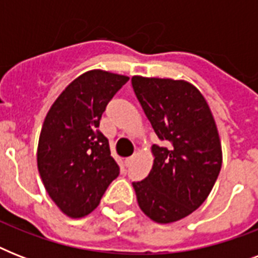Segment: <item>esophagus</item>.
I'll return each mask as SVG.
<instances>
[{
	"label": "esophagus",
	"instance_id": "esophagus-1",
	"mask_svg": "<svg viewBox=\"0 0 258 258\" xmlns=\"http://www.w3.org/2000/svg\"><path fill=\"white\" fill-rule=\"evenodd\" d=\"M135 158H137V153L133 154V155H131V157L125 158V166H127V167H130V166L133 165V162L135 161Z\"/></svg>",
	"mask_w": 258,
	"mask_h": 258
}]
</instances>
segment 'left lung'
<instances>
[{"mask_svg": "<svg viewBox=\"0 0 258 258\" xmlns=\"http://www.w3.org/2000/svg\"><path fill=\"white\" fill-rule=\"evenodd\" d=\"M131 83L159 139L150 174L133 182L138 204L155 222H175L204 204L218 178L222 150L216 121L190 83L142 76Z\"/></svg>", "mask_w": 258, "mask_h": 258, "instance_id": "left-lung-1", "label": "left lung"}]
</instances>
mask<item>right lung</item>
Segmentation results:
<instances>
[{
  "label": "right lung",
  "mask_w": 258,
  "mask_h": 258,
  "mask_svg": "<svg viewBox=\"0 0 258 258\" xmlns=\"http://www.w3.org/2000/svg\"><path fill=\"white\" fill-rule=\"evenodd\" d=\"M127 82V76L89 71L71 83L46 113L38 139V172L68 217L80 218L95 210L119 175L99 124L107 104Z\"/></svg>",
  "instance_id": "right-lung-1"
}]
</instances>
